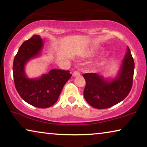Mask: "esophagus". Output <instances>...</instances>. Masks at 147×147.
<instances>
[{
  "instance_id": "34e87169",
  "label": "esophagus",
  "mask_w": 147,
  "mask_h": 147,
  "mask_svg": "<svg viewBox=\"0 0 147 147\" xmlns=\"http://www.w3.org/2000/svg\"><path fill=\"white\" fill-rule=\"evenodd\" d=\"M80 73L78 71H75L73 73V76H80Z\"/></svg>"
}]
</instances>
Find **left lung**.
<instances>
[{"instance_id":"8db88e82","label":"left lung","mask_w":147,"mask_h":147,"mask_svg":"<svg viewBox=\"0 0 147 147\" xmlns=\"http://www.w3.org/2000/svg\"><path fill=\"white\" fill-rule=\"evenodd\" d=\"M134 73V61L128 47L119 76L113 81L108 82L93 73L83 74L86 80L84 98L94 108L106 109L113 106L123 100L130 93Z\"/></svg>"}]
</instances>
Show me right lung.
I'll use <instances>...</instances> for the list:
<instances>
[{
    "label": "right lung",
    "instance_id": "1",
    "mask_svg": "<svg viewBox=\"0 0 147 147\" xmlns=\"http://www.w3.org/2000/svg\"><path fill=\"white\" fill-rule=\"evenodd\" d=\"M42 47L43 41L38 35H34L24 41L15 56L13 74L16 90L24 101L36 108H47L56 102L72 74L69 71L53 69L39 79L27 78L24 65L38 55Z\"/></svg>",
    "mask_w": 147,
    "mask_h": 147
}]
</instances>
